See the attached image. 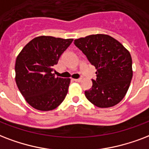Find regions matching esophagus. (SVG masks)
<instances>
[{
    "label": "esophagus",
    "mask_w": 149,
    "mask_h": 149,
    "mask_svg": "<svg viewBox=\"0 0 149 149\" xmlns=\"http://www.w3.org/2000/svg\"><path fill=\"white\" fill-rule=\"evenodd\" d=\"M74 81H76V82H80L81 81V78H77V79H73Z\"/></svg>",
    "instance_id": "1"
}]
</instances>
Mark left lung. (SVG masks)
Returning a JSON list of instances; mask_svg holds the SVG:
<instances>
[{
	"instance_id": "8db88e82",
	"label": "left lung",
	"mask_w": 149,
	"mask_h": 149,
	"mask_svg": "<svg viewBox=\"0 0 149 149\" xmlns=\"http://www.w3.org/2000/svg\"><path fill=\"white\" fill-rule=\"evenodd\" d=\"M74 43L95 66L96 79L85 92L88 100L100 108L113 107L126 95L133 75L129 51L108 35L96 34L80 38Z\"/></svg>"
}]
</instances>
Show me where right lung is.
Segmentation results:
<instances>
[{
  "label": "right lung",
  "mask_w": 149,
  "mask_h": 149,
  "mask_svg": "<svg viewBox=\"0 0 149 149\" xmlns=\"http://www.w3.org/2000/svg\"><path fill=\"white\" fill-rule=\"evenodd\" d=\"M73 39L39 36L25 45L15 61V81L26 102L41 111L55 109L65 99L71 79L56 78L54 66Z\"/></svg>",
  "instance_id": "right-lung-1"
}]
</instances>
